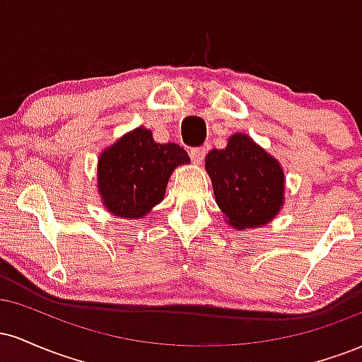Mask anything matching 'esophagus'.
I'll return each mask as SVG.
<instances>
[{"label": "esophagus", "mask_w": 362, "mask_h": 362, "mask_svg": "<svg viewBox=\"0 0 362 362\" xmlns=\"http://www.w3.org/2000/svg\"><path fill=\"white\" fill-rule=\"evenodd\" d=\"M204 156H206V148L190 149V158H192V161L195 165H201L202 161H204Z\"/></svg>", "instance_id": "34e87169"}]
</instances>
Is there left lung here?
<instances>
[{"instance_id":"left-lung-1","label":"left lung","mask_w":362,"mask_h":362,"mask_svg":"<svg viewBox=\"0 0 362 362\" xmlns=\"http://www.w3.org/2000/svg\"><path fill=\"white\" fill-rule=\"evenodd\" d=\"M206 172L219 209L236 230L267 224L284 204V172L276 158L247 134H233L224 149L206 156Z\"/></svg>"}]
</instances>
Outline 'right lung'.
Segmentation results:
<instances>
[{
	"label": "right lung",
	"mask_w": 362,
	"mask_h": 362,
	"mask_svg": "<svg viewBox=\"0 0 362 362\" xmlns=\"http://www.w3.org/2000/svg\"><path fill=\"white\" fill-rule=\"evenodd\" d=\"M189 161L184 148L156 143L148 129L127 132L98 158L97 182L103 206L119 218L141 219L163 201L173 170Z\"/></svg>",
	"instance_id": "1"
}]
</instances>
